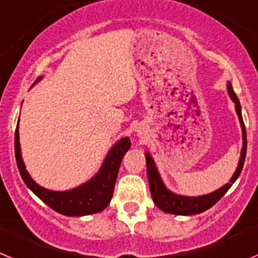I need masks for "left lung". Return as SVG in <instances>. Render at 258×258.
Here are the masks:
<instances>
[{"mask_svg":"<svg viewBox=\"0 0 258 258\" xmlns=\"http://www.w3.org/2000/svg\"><path fill=\"white\" fill-rule=\"evenodd\" d=\"M227 89H229V94L231 97V99L235 102L236 113L239 116L241 131H243V149H241L240 160H239L235 173H234V175H232V178L230 179L229 183H226L225 186L218 188L217 191H214V192L198 198L181 197V195H175V194L170 192L169 190H166L163 181H161L160 175L157 173V169L156 166H155L152 157L150 156L149 152H146V165H147V178H149L150 191H151L152 200H154L157 208H160L161 211L170 214H179V216H191V214L202 213V212L207 211L211 207H213L227 192V190L231 187V184L236 181V178L240 174L241 169H243V165H244L245 154H247V133H245L244 121H243V117H241L240 102H239L238 97H236L235 92L232 89V85L230 83L227 85Z\"/></svg>","mask_w":258,"mask_h":258,"instance_id":"left-lung-1","label":"left lung"}]
</instances>
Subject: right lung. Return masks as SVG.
Returning a JSON list of instances; mask_svg holds the SVG:
<instances>
[{
  "label": "right lung",
  "instance_id": "right-lung-1",
  "mask_svg": "<svg viewBox=\"0 0 258 258\" xmlns=\"http://www.w3.org/2000/svg\"><path fill=\"white\" fill-rule=\"evenodd\" d=\"M131 149L129 138L118 141L107 155L106 160L94 178L77 188L64 192H56L41 187L29 177L23 163L20 152L19 131H15V159L24 183L50 208L64 216H86L103 211L113 195L115 182L122 156Z\"/></svg>",
  "mask_w": 258,
  "mask_h": 258
}]
</instances>
